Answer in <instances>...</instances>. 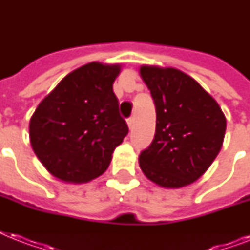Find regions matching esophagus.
I'll return each mask as SVG.
<instances>
[{"mask_svg": "<svg viewBox=\"0 0 250 250\" xmlns=\"http://www.w3.org/2000/svg\"><path fill=\"white\" fill-rule=\"evenodd\" d=\"M127 125H128L129 129L133 128V125H135V117H131L127 119Z\"/></svg>", "mask_w": 250, "mask_h": 250, "instance_id": "1", "label": "esophagus"}]
</instances>
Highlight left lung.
<instances>
[{
  "instance_id": "8db88e82",
  "label": "left lung",
  "mask_w": 250,
  "mask_h": 250,
  "mask_svg": "<svg viewBox=\"0 0 250 250\" xmlns=\"http://www.w3.org/2000/svg\"><path fill=\"white\" fill-rule=\"evenodd\" d=\"M140 75L156 106V133L141 150L140 168L165 188L197 180L221 150L226 117L200 84L176 68L143 66Z\"/></svg>"
}]
</instances>
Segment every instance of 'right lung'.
<instances>
[{
	"mask_svg": "<svg viewBox=\"0 0 250 250\" xmlns=\"http://www.w3.org/2000/svg\"><path fill=\"white\" fill-rule=\"evenodd\" d=\"M119 64L76 68L37 106L29 122L35 154L56 178L84 183L105 172L128 133L113 83Z\"/></svg>",
	"mask_w": 250,
	"mask_h": 250,
	"instance_id": "obj_1",
	"label": "right lung"
}]
</instances>
